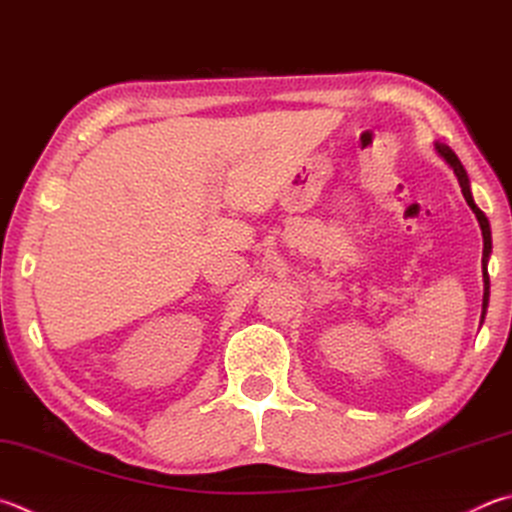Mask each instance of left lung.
Here are the masks:
<instances>
[{
	"mask_svg": "<svg viewBox=\"0 0 512 512\" xmlns=\"http://www.w3.org/2000/svg\"><path fill=\"white\" fill-rule=\"evenodd\" d=\"M434 150H436V154H439L445 163H448V165L452 167V172L457 174L459 185H461V192H463V199L468 201L470 210L475 212V217H477V221H479V228H481V235H483V257H481V273H483V304H481V322H483V315H486V309H488V297H490V277H488V259H490V253H492L490 224H488V217L483 215V212L479 210V206L475 203V199H472L468 172H466V167L461 165L459 156L454 154L448 145H445V143H439V141L434 143Z\"/></svg>",
	"mask_w": 512,
	"mask_h": 512,
	"instance_id": "8db88e82",
	"label": "left lung"
}]
</instances>
